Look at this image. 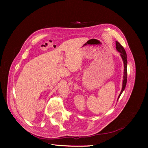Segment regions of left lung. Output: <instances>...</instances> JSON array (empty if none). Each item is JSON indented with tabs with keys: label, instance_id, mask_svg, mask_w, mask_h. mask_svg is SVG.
I'll use <instances>...</instances> for the list:
<instances>
[{
	"label": "left lung",
	"instance_id": "8db88e82",
	"mask_svg": "<svg viewBox=\"0 0 148 148\" xmlns=\"http://www.w3.org/2000/svg\"><path fill=\"white\" fill-rule=\"evenodd\" d=\"M116 49L117 51L121 53V56L123 59V63H124V76H123V87H122V89L121 91L120 92V94L119 95V97H120V95H121L122 92L123 91V90L125 88V86H126V84H127V54H126V51H125V49L123 48L121 44H120L118 42H116ZM118 97V99H119Z\"/></svg>",
	"mask_w": 148,
	"mask_h": 148
}]
</instances>
